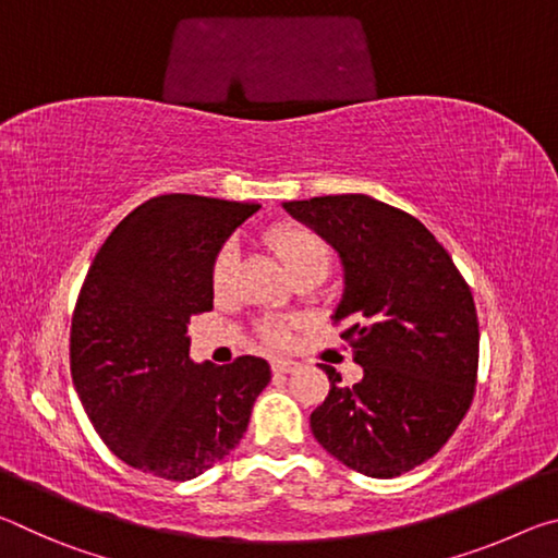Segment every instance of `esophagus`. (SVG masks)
I'll return each instance as SVG.
<instances>
[{
    "label": "esophagus",
    "instance_id": "obj_1",
    "mask_svg": "<svg viewBox=\"0 0 558 558\" xmlns=\"http://www.w3.org/2000/svg\"><path fill=\"white\" fill-rule=\"evenodd\" d=\"M295 369H300V362L295 359H272V372L276 374H292Z\"/></svg>",
    "mask_w": 558,
    "mask_h": 558
}]
</instances>
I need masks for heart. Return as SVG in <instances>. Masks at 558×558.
<instances>
[{
    "label": "heart",
    "mask_w": 558,
    "mask_h": 558,
    "mask_svg": "<svg viewBox=\"0 0 558 558\" xmlns=\"http://www.w3.org/2000/svg\"><path fill=\"white\" fill-rule=\"evenodd\" d=\"M268 241L280 260L286 263V268L290 276H295L302 268H313V266H329V248L327 243L319 239V235L307 229V226H298V223H280L268 233ZM235 263H239V248L235 243L229 241L221 245V251L216 253L214 266H211V282L216 290H226L233 282V272H235ZM260 335L266 342L270 344H288L290 339V323L288 319H278V317H268L260 323Z\"/></svg>",
    "instance_id": "b5f03b06"
}]
</instances>
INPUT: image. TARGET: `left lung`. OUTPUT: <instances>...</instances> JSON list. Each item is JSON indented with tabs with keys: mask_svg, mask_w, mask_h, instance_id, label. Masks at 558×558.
<instances>
[{
	"mask_svg": "<svg viewBox=\"0 0 558 558\" xmlns=\"http://www.w3.org/2000/svg\"><path fill=\"white\" fill-rule=\"evenodd\" d=\"M344 266L342 329L364 379L329 393L310 428L329 456L369 477H399L446 446L475 396L480 327L470 286L415 216L366 194L286 202Z\"/></svg>",
	"mask_w": 558,
	"mask_h": 558,
	"instance_id": "left-lung-1",
	"label": "left lung"
}]
</instances>
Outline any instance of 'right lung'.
<instances>
[{
    "mask_svg": "<svg viewBox=\"0 0 558 558\" xmlns=\"http://www.w3.org/2000/svg\"><path fill=\"white\" fill-rule=\"evenodd\" d=\"M258 204L162 194L100 245L71 319V376L102 442L184 483L239 446L270 381L260 356L194 364L186 325L214 307L211 266Z\"/></svg>",
    "mask_w": 558,
    "mask_h": 558,
    "instance_id": "obj_1",
    "label": "right lung"
}]
</instances>
